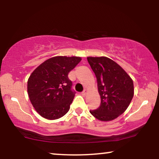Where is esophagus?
Wrapping results in <instances>:
<instances>
[{"mask_svg":"<svg viewBox=\"0 0 159 159\" xmlns=\"http://www.w3.org/2000/svg\"><path fill=\"white\" fill-rule=\"evenodd\" d=\"M86 93H87V90H84L82 91V95H86Z\"/></svg>","mask_w":159,"mask_h":159,"instance_id":"1","label":"esophagus"}]
</instances>
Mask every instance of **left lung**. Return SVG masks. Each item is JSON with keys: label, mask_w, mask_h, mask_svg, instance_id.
<instances>
[{"label": "left lung", "mask_w": 159, "mask_h": 159, "mask_svg": "<svg viewBox=\"0 0 159 159\" xmlns=\"http://www.w3.org/2000/svg\"><path fill=\"white\" fill-rule=\"evenodd\" d=\"M97 79L101 105L90 114L101 121H111L122 114L134 95L132 80L114 61L107 57H88Z\"/></svg>", "instance_id": "obj_1"}]
</instances>
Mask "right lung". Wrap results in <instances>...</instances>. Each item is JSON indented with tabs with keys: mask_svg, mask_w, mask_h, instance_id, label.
Returning <instances> with one entry per match:
<instances>
[{
	"mask_svg": "<svg viewBox=\"0 0 159 159\" xmlns=\"http://www.w3.org/2000/svg\"><path fill=\"white\" fill-rule=\"evenodd\" d=\"M80 61L76 56H56L41 64L30 75L28 95L41 116L53 120L69 111L76 93L68 75Z\"/></svg>",
	"mask_w": 159,
	"mask_h": 159,
	"instance_id": "1",
	"label": "right lung"
}]
</instances>
